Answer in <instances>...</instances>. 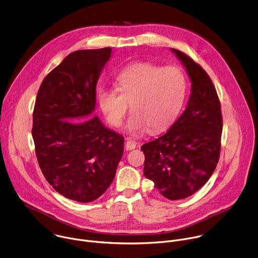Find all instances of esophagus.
<instances>
[{"instance_id":"obj_1","label":"esophagus","mask_w":258,"mask_h":258,"mask_svg":"<svg viewBox=\"0 0 258 258\" xmlns=\"http://www.w3.org/2000/svg\"><path fill=\"white\" fill-rule=\"evenodd\" d=\"M125 147H126L127 150H132V149H134L136 147V142L129 139V140H127Z\"/></svg>"}]
</instances>
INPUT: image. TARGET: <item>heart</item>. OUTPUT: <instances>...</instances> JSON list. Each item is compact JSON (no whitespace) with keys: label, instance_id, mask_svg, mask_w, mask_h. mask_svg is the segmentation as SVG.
Instances as JSON below:
<instances>
[{"label":"heart","instance_id":"1","mask_svg":"<svg viewBox=\"0 0 258 258\" xmlns=\"http://www.w3.org/2000/svg\"><path fill=\"white\" fill-rule=\"evenodd\" d=\"M118 89L101 88L97 93L99 108L108 122L119 127L130 104L133 112L125 126L129 134L168 128L179 116L186 96V79L176 67L162 68L135 63L117 76Z\"/></svg>","mask_w":258,"mask_h":258}]
</instances>
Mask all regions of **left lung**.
<instances>
[{
  "label": "left lung",
  "instance_id": "1",
  "mask_svg": "<svg viewBox=\"0 0 258 258\" xmlns=\"http://www.w3.org/2000/svg\"><path fill=\"white\" fill-rule=\"evenodd\" d=\"M171 50L191 82L188 104L165 134L141 149L144 176L163 196L178 200L198 191L213 175L220 158L223 119L219 96L207 72L182 51Z\"/></svg>",
  "mask_w": 258,
  "mask_h": 258
}]
</instances>
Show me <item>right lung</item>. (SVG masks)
<instances>
[{
    "label": "right lung",
    "instance_id": "1",
    "mask_svg": "<svg viewBox=\"0 0 258 258\" xmlns=\"http://www.w3.org/2000/svg\"><path fill=\"white\" fill-rule=\"evenodd\" d=\"M112 48L76 50L41 82L32 137L40 170L64 197L98 198L112 184L124 137L94 116L96 83Z\"/></svg>",
    "mask_w": 258,
    "mask_h": 258
}]
</instances>
